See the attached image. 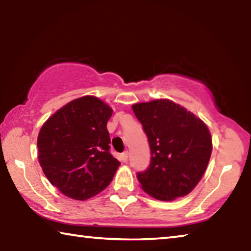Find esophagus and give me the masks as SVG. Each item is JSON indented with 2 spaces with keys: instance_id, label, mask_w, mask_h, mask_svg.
<instances>
[{
  "instance_id": "esophagus-1",
  "label": "esophagus",
  "mask_w": 251,
  "mask_h": 251,
  "mask_svg": "<svg viewBox=\"0 0 251 251\" xmlns=\"http://www.w3.org/2000/svg\"><path fill=\"white\" fill-rule=\"evenodd\" d=\"M121 159H122V161H124V163H126L127 159H128V151L122 152V154H121Z\"/></svg>"
}]
</instances>
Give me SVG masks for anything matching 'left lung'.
Instances as JSON below:
<instances>
[{
    "instance_id": "8db88e82",
    "label": "left lung",
    "mask_w": 251,
    "mask_h": 251,
    "mask_svg": "<svg viewBox=\"0 0 251 251\" xmlns=\"http://www.w3.org/2000/svg\"><path fill=\"white\" fill-rule=\"evenodd\" d=\"M151 148L150 166L137 173L143 189L159 201H174L195 188L211 155V136L193 113L169 100L131 106Z\"/></svg>"
}]
</instances>
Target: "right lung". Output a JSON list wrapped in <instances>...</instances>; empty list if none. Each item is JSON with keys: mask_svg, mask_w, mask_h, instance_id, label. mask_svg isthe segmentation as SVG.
<instances>
[{"mask_svg": "<svg viewBox=\"0 0 251 251\" xmlns=\"http://www.w3.org/2000/svg\"><path fill=\"white\" fill-rule=\"evenodd\" d=\"M113 110L94 96L66 104L44 123L39 160L50 184L65 196L85 201L112 181L120 161L109 152L106 125Z\"/></svg>", "mask_w": 251, "mask_h": 251, "instance_id": "obj_1", "label": "right lung"}]
</instances>
